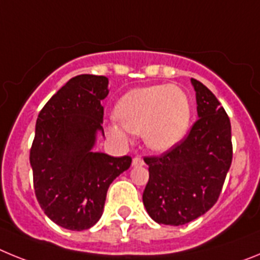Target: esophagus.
Returning a JSON list of instances; mask_svg holds the SVG:
<instances>
[{
	"label": "esophagus",
	"mask_w": 260,
	"mask_h": 260,
	"mask_svg": "<svg viewBox=\"0 0 260 260\" xmlns=\"http://www.w3.org/2000/svg\"><path fill=\"white\" fill-rule=\"evenodd\" d=\"M141 165H144L143 158H142L141 156H135V157L133 158V167H141Z\"/></svg>",
	"instance_id": "34e87169"
}]
</instances>
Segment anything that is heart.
I'll return each mask as SVG.
<instances>
[{
  "mask_svg": "<svg viewBox=\"0 0 260 260\" xmlns=\"http://www.w3.org/2000/svg\"><path fill=\"white\" fill-rule=\"evenodd\" d=\"M119 123L108 126V133L127 141L128 133L142 134L151 150L165 152L185 138L191 118L190 100L183 89L172 84L143 87L128 91L116 105Z\"/></svg>",
  "mask_w": 260,
  "mask_h": 260,
  "instance_id": "1",
  "label": "heart"
}]
</instances>
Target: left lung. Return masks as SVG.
<instances>
[{
	"mask_svg": "<svg viewBox=\"0 0 260 260\" xmlns=\"http://www.w3.org/2000/svg\"><path fill=\"white\" fill-rule=\"evenodd\" d=\"M198 121L182 142L160 156H146L150 180L143 204L158 224L183 225L217 202L233 157L231 121L216 96L191 79Z\"/></svg>",
	"mask_w": 260,
	"mask_h": 260,
	"instance_id": "8db88e82",
	"label": "left lung"
}]
</instances>
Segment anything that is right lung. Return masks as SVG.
<instances>
[{"mask_svg": "<svg viewBox=\"0 0 260 260\" xmlns=\"http://www.w3.org/2000/svg\"><path fill=\"white\" fill-rule=\"evenodd\" d=\"M108 78H71L39 113L29 151L41 210L62 228L84 231L102 217L109 185L132 165L130 156L92 151L103 130Z\"/></svg>", "mask_w": 260, "mask_h": 260, "instance_id": "add662e5", "label": "right lung"}]
</instances>
